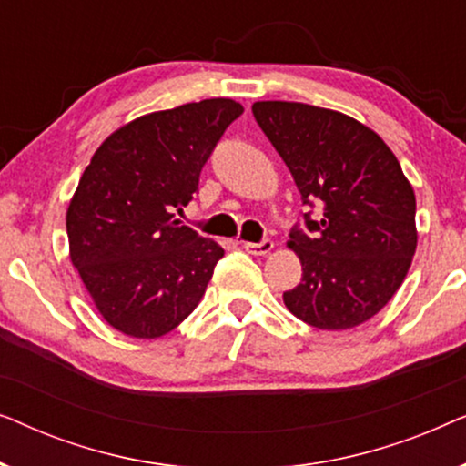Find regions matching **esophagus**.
<instances>
[{
	"label": "esophagus",
	"instance_id": "1",
	"mask_svg": "<svg viewBox=\"0 0 466 466\" xmlns=\"http://www.w3.org/2000/svg\"><path fill=\"white\" fill-rule=\"evenodd\" d=\"M244 248L254 257H265V254H269L273 250V241L271 239H263L258 241V244H254V241H244Z\"/></svg>",
	"mask_w": 466,
	"mask_h": 466
}]
</instances>
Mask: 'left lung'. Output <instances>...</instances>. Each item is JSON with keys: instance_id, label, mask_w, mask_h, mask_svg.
Segmentation results:
<instances>
[{"instance_id": "8db88e82", "label": "left lung", "mask_w": 466, "mask_h": 466, "mask_svg": "<svg viewBox=\"0 0 466 466\" xmlns=\"http://www.w3.org/2000/svg\"><path fill=\"white\" fill-rule=\"evenodd\" d=\"M257 123L286 167L305 206V228L289 246L303 267L301 284L284 292L299 320L346 330L390 301L416 254V195L378 133L346 114L297 101H257Z\"/></svg>"}]
</instances>
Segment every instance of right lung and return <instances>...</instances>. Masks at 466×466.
Instances as JSON below:
<instances>
[{"mask_svg": "<svg viewBox=\"0 0 466 466\" xmlns=\"http://www.w3.org/2000/svg\"><path fill=\"white\" fill-rule=\"evenodd\" d=\"M244 107L203 99L120 127L95 150L67 208L69 258L120 333L157 339L199 305L225 250L176 212Z\"/></svg>", "mask_w": 466, "mask_h": 466, "instance_id": "1", "label": "right lung"}]
</instances>
